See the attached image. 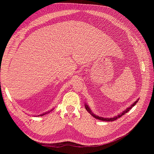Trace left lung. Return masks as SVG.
<instances>
[{
  "instance_id": "1",
  "label": "left lung",
  "mask_w": 154,
  "mask_h": 154,
  "mask_svg": "<svg viewBox=\"0 0 154 154\" xmlns=\"http://www.w3.org/2000/svg\"><path fill=\"white\" fill-rule=\"evenodd\" d=\"M139 101V99H137L136 101L134 102V103L130 106H129L128 108H127V109L126 110H125L122 113H120V114H119L118 116H115V117H114V118H103V117H100V116H96L94 114H93L92 113V112L91 111V109L89 108V106H88V105H87V104H85V109H86V110L88 112V113H90L93 117L94 118H96V119H99V120H101V121H103V122H112V121H115V120H116L118 118H119L120 117H122V116H123V115H124L125 114H126L127 112H128L131 109L132 107L134 106V105H136V104L137 103V101Z\"/></svg>"
}]
</instances>
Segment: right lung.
Instances as JSON below:
<instances>
[{
    "label": "right lung",
    "mask_w": 154,
    "mask_h": 154,
    "mask_svg": "<svg viewBox=\"0 0 154 154\" xmlns=\"http://www.w3.org/2000/svg\"><path fill=\"white\" fill-rule=\"evenodd\" d=\"M51 110H50V111H49V112H45V113H44L43 114H41V115H39V116H44V115H45V114H48V112H50Z\"/></svg>",
    "instance_id": "1"
}]
</instances>
